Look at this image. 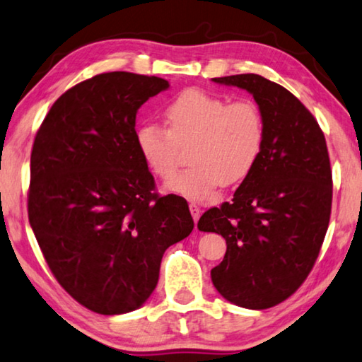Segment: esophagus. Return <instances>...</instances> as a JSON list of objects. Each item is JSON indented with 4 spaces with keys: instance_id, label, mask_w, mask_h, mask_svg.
<instances>
[{
    "instance_id": "34e87169",
    "label": "esophagus",
    "mask_w": 362,
    "mask_h": 362,
    "mask_svg": "<svg viewBox=\"0 0 362 362\" xmlns=\"http://www.w3.org/2000/svg\"><path fill=\"white\" fill-rule=\"evenodd\" d=\"M189 212H192V216H193L194 223L199 220V216H201V209H199L198 204H194V202L189 204Z\"/></svg>"
}]
</instances>
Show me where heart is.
I'll return each mask as SVG.
<instances>
[{"mask_svg": "<svg viewBox=\"0 0 362 362\" xmlns=\"http://www.w3.org/2000/svg\"><path fill=\"white\" fill-rule=\"evenodd\" d=\"M168 129L144 123L136 146L152 173L166 180L175 172L178 148L192 144V164L168 182L169 192L189 201L212 199L223 183H235L250 174L264 141V118L252 100H235L188 88L164 107Z\"/></svg>", "mask_w": 362, "mask_h": 362, "instance_id": "heart-1", "label": "heart"}]
</instances>
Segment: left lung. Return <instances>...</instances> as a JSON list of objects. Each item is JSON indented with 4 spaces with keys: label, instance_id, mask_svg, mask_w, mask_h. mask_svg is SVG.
<instances>
[{
    "label": "left lung",
    "instance_id": "8db88e82",
    "mask_svg": "<svg viewBox=\"0 0 362 362\" xmlns=\"http://www.w3.org/2000/svg\"><path fill=\"white\" fill-rule=\"evenodd\" d=\"M253 95L264 118L259 158L231 202L204 214L198 228L221 234L225 258L210 271L233 304H280L310 274L329 225L332 173L318 122L298 98L258 74L212 78Z\"/></svg>",
    "mask_w": 362,
    "mask_h": 362
}]
</instances>
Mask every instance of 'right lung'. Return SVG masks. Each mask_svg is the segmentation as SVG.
Returning a JSON list of instances; mask_svg holds the SVG:
<instances>
[{
  "mask_svg": "<svg viewBox=\"0 0 362 362\" xmlns=\"http://www.w3.org/2000/svg\"><path fill=\"white\" fill-rule=\"evenodd\" d=\"M168 88L155 76L98 74L58 98L33 144V233L58 284L96 313L139 308L166 248L193 231L187 201L155 193L136 146L137 110Z\"/></svg>",
  "mask_w": 362,
  "mask_h": 362,
  "instance_id": "right-lung-1",
  "label": "right lung"
}]
</instances>
